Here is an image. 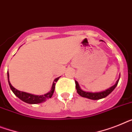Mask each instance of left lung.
Wrapping results in <instances>:
<instances>
[{"mask_svg": "<svg viewBox=\"0 0 132 132\" xmlns=\"http://www.w3.org/2000/svg\"><path fill=\"white\" fill-rule=\"evenodd\" d=\"M103 41V40H101ZM119 78H120V76H119V78L117 79L116 83L115 84L112 86L111 87L107 88L105 90H103V91H101V92H88V91H84V90H81L80 86H79V84L76 80H75V82H76V90H77V92L78 93V94L81 96V97L87 98L91 99V100H99V99L104 98L106 97L109 94L113 92L114 89L116 88V86H117V84L119 82Z\"/></svg>", "mask_w": 132, "mask_h": 132, "instance_id": "obj_1", "label": "left lung"}]
</instances>
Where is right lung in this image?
Returning a JSON list of instances; mask_svg holds the SVG:
<instances>
[{"mask_svg": "<svg viewBox=\"0 0 132 132\" xmlns=\"http://www.w3.org/2000/svg\"><path fill=\"white\" fill-rule=\"evenodd\" d=\"M7 77H8L9 84V86L11 88V90H12V92L15 94V95L17 97L19 98L20 100H21V101L25 102V103H28V104H39V103H44L46 100L51 98L52 97V96H53V93H54L56 82L58 81V79H59L61 76L59 77V78H56V79H54L51 90L48 92H47V93L44 94H42V95H36V94H33L28 93V92H22V91H19V90H17L16 88H15L12 86L11 82H10L9 72H7Z\"/></svg>", "mask_w": 132, "mask_h": 132, "instance_id": "obj_1", "label": "right lung"}]
</instances>
